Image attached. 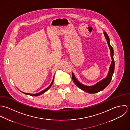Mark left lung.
I'll return each instance as SVG.
<instances>
[{"label":"left lung","instance_id":"1","mask_svg":"<svg viewBox=\"0 0 130 130\" xmlns=\"http://www.w3.org/2000/svg\"><path fill=\"white\" fill-rule=\"evenodd\" d=\"M104 36L106 37V39L107 40L108 44L109 45V47L110 50L111 52V64L110 67L109 73L107 76L98 82V83L95 84V85H93L92 86H85L82 84H81L80 82H79L77 79L76 78L74 74L72 73V78L73 80V82L74 84L76 85L77 87H78L79 89L82 90L85 92L90 93H98L102 90H103L104 89H105L110 83L111 81L112 74L114 72L115 70V61L113 59V48L112 47L110 43V38L107 35V34L106 32H104Z\"/></svg>","mask_w":130,"mask_h":130}]
</instances>
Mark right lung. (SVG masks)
<instances>
[{"instance_id": "1", "label": "right lung", "mask_w": 130, "mask_h": 130, "mask_svg": "<svg viewBox=\"0 0 130 130\" xmlns=\"http://www.w3.org/2000/svg\"><path fill=\"white\" fill-rule=\"evenodd\" d=\"M54 78H53V80H52V83H51V85L47 88H46L45 89H44V90H43V91H42L41 92H39V93H23V92H21V91H20L21 92H22V93H24V94H27V95H31V96H38V95H41V94H42V93H45V92H46L51 87V86H52V85H53V82H54Z\"/></svg>"}]
</instances>
